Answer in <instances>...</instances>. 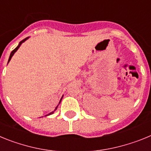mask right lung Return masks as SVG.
I'll return each instance as SVG.
<instances>
[{"instance_id": "obj_1", "label": "right lung", "mask_w": 151, "mask_h": 151, "mask_svg": "<svg viewBox=\"0 0 151 151\" xmlns=\"http://www.w3.org/2000/svg\"><path fill=\"white\" fill-rule=\"evenodd\" d=\"M28 38H29V37H28V38H25V39H23V40H22V41H20V42H19V45H18V46H17V47H16V48H15V49H14V50H13V51H12V52H11V54H10V57H9V60H8V63L10 62V59H11V58H12V57H13V54H15V52H16V51H17V50H18V49H19V47H20V45H22V42H24V41H26V40H27V39H28ZM61 100H62V99H61ZM61 100H60V101H61ZM57 107H56L55 110H57ZM55 110H54V111H55ZM54 112H52V113H50V114H51V113H54ZM50 114H49V115H50Z\"/></svg>"}]
</instances>
